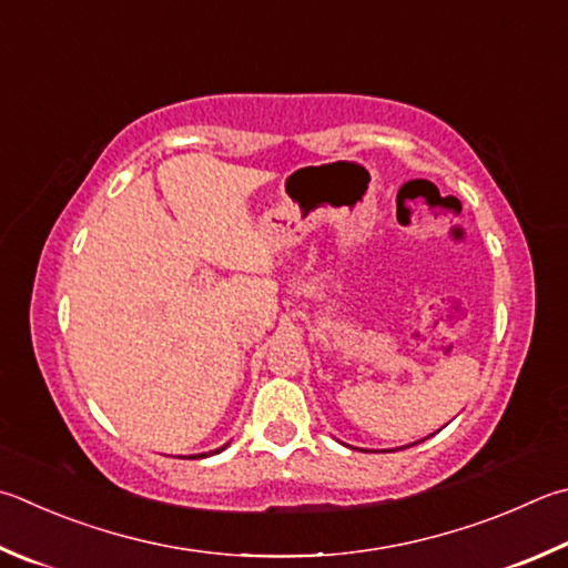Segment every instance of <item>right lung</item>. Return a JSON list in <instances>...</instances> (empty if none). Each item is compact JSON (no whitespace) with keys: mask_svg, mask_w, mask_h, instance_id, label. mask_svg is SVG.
Segmentation results:
<instances>
[{"mask_svg":"<svg viewBox=\"0 0 568 568\" xmlns=\"http://www.w3.org/2000/svg\"><path fill=\"white\" fill-rule=\"evenodd\" d=\"M225 447H229V445H223L221 449H225ZM221 449H213V452H215V455H219V452H221ZM213 452H211V455H213ZM193 457H201V459H203V457H209V455H193Z\"/></svg>","mask_w":568,"mask_h":568,"instance_id":"right-lung-1","label":"right lung"}]
</instances>
